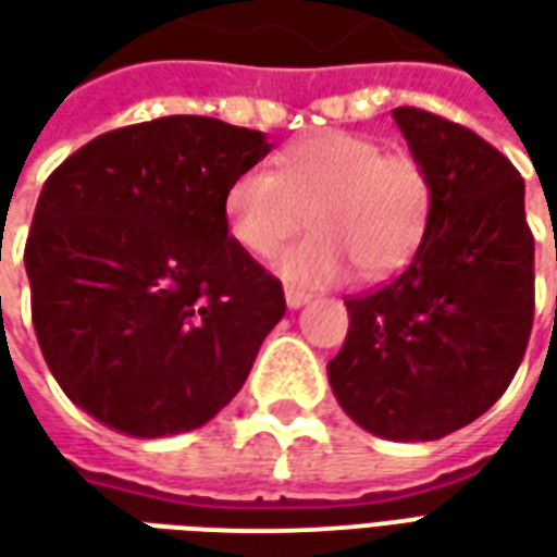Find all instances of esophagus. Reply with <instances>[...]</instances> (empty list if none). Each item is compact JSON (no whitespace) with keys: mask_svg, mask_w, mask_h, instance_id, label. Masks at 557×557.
<instances>
[{"mask_svg":"<svg viewBox=\"0 0 557 557\" xmlns=\"http://www.w3.org/2000/svg\"><path fill=\"white\" fill-rule=\"evenodd\" d=\"M307 301H310V292L295 289V286H286V304H289L292 310H298V307H304Z\"/></svg>","mask_w":557,"mask_h":557,"instance_id":"obj_1","label":"esophagus"}]
</instances>
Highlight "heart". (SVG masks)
I'll use <instances>...</instances> for the list:
<instances>
[{"mask_svg":"<svg viewBox=\"0 0 557 557\" xmlns=\"http://www.w3.org/2000/svg\"><path fill=\"white\" fill-rule=\"evenodd\" d=\"M313 214L307 242L280 256V274L304 286L346 277L349 262L367 280L409 265L432 214V178L411 151L325 131L280 151L277 172L244 170L226 190V223L247 253L271 259Z\"/></svg>","mask_w":557,"mask_h":557,"instance_id":"1","label":"heart"}]
</instances>
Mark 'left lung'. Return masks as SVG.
I'll return each mask as SVG.
<instances>
[{
    "label": "left lung",
    "instance_id": "8db88e82",
    "mask_svg": "<svg viewBox=\"0 0 557 557\" xmlns=\"http://www.w3.org/2000/svg\"><path fill=\"white\" fill-rule=\"evenodd\" d=\"M394 122L430 172V226L403 274L346 301L327 379L367 432L432 442L478 420L525 358L534 235L525 182L498 148L418 107H397Z\"/></svg>",
    "mask_w": 557,
    "mask_h": 557
}]
</instances>
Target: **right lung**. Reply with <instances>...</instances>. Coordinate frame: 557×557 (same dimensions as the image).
Masks as SVG:
<instances>
[{
  "label": "right lung",
  "instance_id": "add662e5",
  "mask_svg": "<svg viewBox=\"0 0 557 557\" xmlns=\"http://www.w3.org/2000/svg\"><path fill=\"white\" fill-rule=\"evenodd\" d=\"M268 151L259 131L163 115L95 137L44 182L23 253L32 325L103 426L175 435L242 391L286 298L230 235L226 190Z\"/></svg>",
  "mask_w": 557,
  "mask_h": 557
}]
</instances>
